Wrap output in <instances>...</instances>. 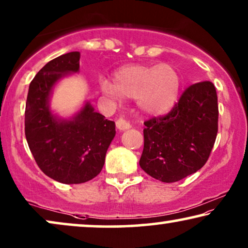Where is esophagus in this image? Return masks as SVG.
<instances>
[{
    "instance_id": "34e87169",
    "label": "esophagus",
    "mask_w": 248,
    "mask_h": 248,
    "mask_svg": "<svg viewBox=\"0 0 248 248\" xmlns=\"http://www.w3.org/2000/svg\"><path fill=\"white\" fill-rule=\"evenodd\" d=\"M116 127L120 131H125V130H128V128H131V124L125 120H123V118H120V120L116 121Z\"/></svg>"
}]
</instances>
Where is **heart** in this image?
Listing matches in <instances>:
<instances>
[{
  "mask_svg": "<svg viewBox=\"0 0 248 248\" xmlns=\"http://www.w3.org/2000/svg\"><path fill=\"white\" fill-rule=\"evenodd\" d=\"M113 81L99 80L100 90L113 99L137 98L145 115L168 113L178 99L181 76L169 64H128L115 71Z\"/></svg>",
  "mask_w": 248,
  "mask_h": 248,
  "instance_id": "1",
  "label": "heart"
}]
</instances>
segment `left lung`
<instances>
[{
	"mask_svg": "<svg viewBox=\"0 0 248 248\" xmlns=\"http://www.w3.org/2000/svg\"><path fill=\"white\" fill-rule=\"evenodd\" d=\"M218 116L213 83L192 84L166 116L144 122L140 167L164 183L194 174L205 165L215 144Z\"/></svg>",
	"mask_w": 248,
	"mask_h": 248,
	"instance_id": "obj_1",
	"label": "left lung"
}]
</instances>
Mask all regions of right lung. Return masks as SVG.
Masks as SVG:
<instances>
[{"label": "right lung", "instance_id": "obj_1", "mask_svg": "<svg viewBox=\"0 0 248 248\" xmlns=\"http://www.w3.org/2000/svg\"><path fill=\"white\" fill-rule=\"evenodd\" d=\"M79 70V52L49 61L30 82L26 104L25 133L30 151L44 174L63 184H81L96 177L116 134L115 122L94 111L90 101L71 118L50 109L56 83Z\"/></svg>", "mask_w": 248, "mask_h": 248}]
</instances>
